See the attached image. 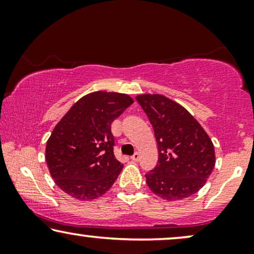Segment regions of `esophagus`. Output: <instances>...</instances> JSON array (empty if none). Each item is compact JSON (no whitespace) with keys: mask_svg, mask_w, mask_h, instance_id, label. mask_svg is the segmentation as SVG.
<instances>
[{"mask_svg":"<svg viewBox=\"0 0 254 254\" xmlns=\"http://www.w3.org/2000/svg\"><path fill=\"white\" fill-rule=\"evenodd\" d=\"M130 159L134 162H137L138 159H140V154H138V152H135V154L130 157Z\"/></svg>","mask_w":254,"mask_h":254,"instance_id":"esophagus-1","label":"esophagus"}]
</instances>
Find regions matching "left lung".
I'll list each match as a JSON object with an SVG mask.
<instances>
[{"label": "left lung", "mask_w": 254, "mask_h": 254, "mask_svg": "<svg viewBox=\"0 0 254 254\" xmlns=\"http://www.w3.org/2000/svg\"><path fill=\"white\" fill-rule=\"evenodd\" d=\"M158 145V163L145 175L149 189L168 201L186 199L207 182L215 166L214 144L178 103L162 95H138Z\"/></svg>", "instance_id": "8db88e82"}]
</instances>
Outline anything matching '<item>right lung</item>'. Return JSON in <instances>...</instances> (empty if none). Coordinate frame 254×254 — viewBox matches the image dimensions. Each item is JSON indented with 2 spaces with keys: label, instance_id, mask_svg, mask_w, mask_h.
I'll list each match as a JSON object with an SVG mask.
<instances>
[{
  "label": "right lung",
  "instance_id": "obj_1",
  "mask_svg": "<svg viewBox=\"0 0 254 254\" xmlns=\"http://www.w3.org/2000/svg\"><path fill=\"white\" fill-rule=\"evenodd\" d=\"M134 103L128 95L96 91L82 97L59 121L46 144L52 178L78 200L102 196L124 164L114 157L111 124Z\"/></svg>",
  "mask_w": 254,
  "mask_h": 254
}]
</instances>
